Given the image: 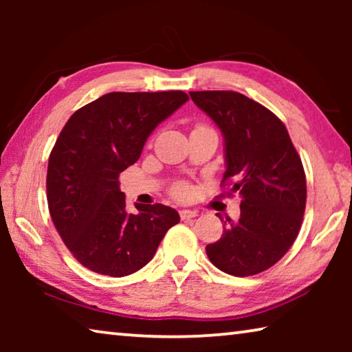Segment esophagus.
Here are the masks:
<instances>
[{"mask_svg":"<svg viewBox=\"0 0 352 352\" xmlns=\"http://www.w3.org/2000/svg\"><path fill=\"white\" fill-rule=\"evenodd\" d=\"M180 217L182 220H189L197 217V211H190V210H182L180 211Z\"/></svg>","mask_w":352,"mask_h":352,"instance_id":"1","label":"esophagus"}]
</instances>
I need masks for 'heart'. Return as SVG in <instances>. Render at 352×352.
Returning a JSON list of instances; mask_svg holds the SVG:
<instances>
[{"label": "heart", "instance_id": "obj_1", "mask_svg": "<svg viewBox=\"0 0 352 352\" xmlns=\"http://www.w3.org/2000/svg\"><path fill=\"white\" fill-rule=\"evenodd\" d=\"M189 192V189L186 184H178V186L175 188V194L178 195V197H186Z\"/></svg>", "mask_w": 352, "mask_h": 352}]
</instances>
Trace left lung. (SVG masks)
Here are the masks:
<instances>
[{
  "label": "left lung",
  "mask_w": 352,
  "mask_h": 352,
  "mask_svg": "<svg viewBox=\"0 0 352 352\" xmlns=\"http://www.w3.org/2000/svg\"><path fill=\"white\" fill-rule=\"evenodd\" d=\"M189 94L222 132V186L226 195L241 197L239 220L226 219L222 237L206 245V254L228 275H258L275 265L300 233L306 208L301 158L281 119L256 100L236 91Z\"/></svg>",
  "instance_id": "1"
}]
</instances>
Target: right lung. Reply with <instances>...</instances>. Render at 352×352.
<instances>
[{"label": "right lung", "mask_w": 352, "mask_h": 352, "mask_svg": "<svg viewBox=\"0 0 352 352\" xmlns=\"http://www.w3.org/2000/svg\"><path fill=\"white\" fill-rule=\"evenodd\" d=\"M188 99L184 91L107 93L65 124L47 163V206L83 267L113 278L132 275L180 222L174 208L162 204L127 212L119 174L138 162L148 135Z\"/></svg>", "instance_id": "add662e5"}]
</instances>
